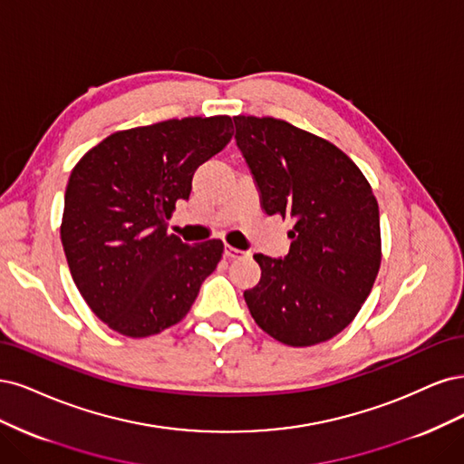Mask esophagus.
Returning a JSON list of instances; mask_svg holds the SVG:
<instances>
[{
    "instance_id": "34e87169",
    "label": "esophagus",
    "mask_w": 464,
    "mask_h": 464,
    "mask_svg": "<svg viewBox=\"0 0 464 464\" xmlns=\"http://www.w3.org/2000/svg\"><path fill=\"white\" fill-rule=\"evenodd\" d=\"M223 254H226L227 258H241L245 252H243V250H238V248H235V246L226 245V250H223Z\"/></svg>"
}]
</instances>
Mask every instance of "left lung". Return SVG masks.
I'll return each instance as SVG.
<instances>
[{
	"label": "left lung",
	"instance_id": "left-lung-1",
	"mask_svg": "<svg viewBox=\"0 0 464 464\" xmlns=\"http://www.w3.org/2000/svg\"><path fill=\"white\" fill-rule=\"evenodd\" d=\"M233 121L262 210L295 223L287 256L254 254L262 277L245 291L246 306L279 343H324L354 320L376 281L378 200L362 171L332 142L274 117Z\"/></svg>",
	"mask_w": 464,
	"mask_h": 464
}]
</instances>
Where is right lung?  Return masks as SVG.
I'll return each mask as SVG.
<instances>
[{"label": "right lung", "mask_w": 464, "mask_h": 464, "mask_svg": "<svg viewBox=\"0 0 464 464\" xmlns=\"http://www.w3.org/2000/svg\"><path fill=\"white\" fill-rule=\"evenodd\" d=\"M227 115L169 119L119 130L88 150L65 188L62 243L74 285L96 316L127 337L181 322L223 254L214 238L168 235L192 175L233 137Z\"/></svg>", "instance_id": "obj_1"}]
</instances>
